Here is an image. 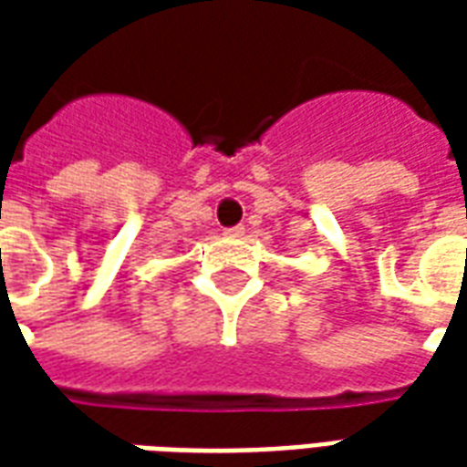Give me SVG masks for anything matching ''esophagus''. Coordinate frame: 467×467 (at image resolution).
Segmentation results:
<instances>
[{
  "label": "esophagus",
  "mask_w": 467,
  "mask_h": 467,
  "mask_svg": "<svg viewBox=\"0 0 467 467\" xmlns=\"http://www.w3.org/2000/svg\"><path fill=\"white\" fill-rule=\"evenodd\" d=\"M224 234H227V237H240V234H244V227L243 224H237V227H227Z\"/></svg>",
  "instance_id": "esophagus-1"
}]
</instances>
